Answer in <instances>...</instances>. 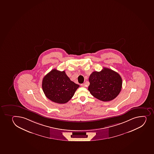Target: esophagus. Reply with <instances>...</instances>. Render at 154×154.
<instances>
[{
  "instance_id": "1",
  "label": "esophagus",
  "mask_w": 154,
  "mask_h": 154,
  "mask_svg": "<svg viewBox=\"0 0 154 154\" xmlns=\"http://www.w3.org/2000/svg\"><path fill=\"white\" fill-rule=\"evenodd\" d=\"M81 86L82 87H85V84H81Z\"/></svg>"
}]
</instances>
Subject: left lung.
I'll use <instances>...</instances> for the list:
<instances>
[{"instance_id":"1","label":"left lung","mask_w":154,"mask_h":154,"mask_svg":"<svg viewBox=\"0 0 154 154\" xmlns=\"http://www.w3.org/2000/svg\"><path fill=\"white\" fill-rule=\"evenodd\" d=\"M89 92L97 99L109 102L117 97L122 88L120 75L110 69L103 68L100 72L94 71L89 76Z\"/></svg>"}]
</instances>
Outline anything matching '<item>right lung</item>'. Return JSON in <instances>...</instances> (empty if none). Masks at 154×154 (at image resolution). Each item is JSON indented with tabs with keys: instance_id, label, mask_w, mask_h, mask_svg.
I'll return each mask as SVG.
<instances>
[{
	"instance_id": "obj_1",
	"label": "right lung",
	"mask_w": 154,
	"mask_h": 154,
	"mask_svg": "<svg viewBox=\"0 0 154 154\" xmlns=\"http://www.w3.org/2000/svg\"><path fill=\"white\" fill-rule=\"evenodd\" d=\"M80 86L72 81L65 72L54 69L44 77L42 87L45 95L56 103H65L73 97Z\"/></svg>"
}]
</instances>
